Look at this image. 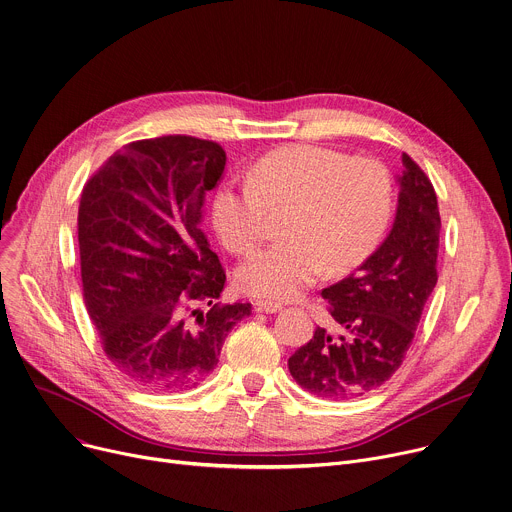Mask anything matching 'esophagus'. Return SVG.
I'll list each match as a JSON object with an SVG mask.
<instances>
[{
	"label": "esophagus",
	"mask_w": 512,
	"mask_h": 512,
	"mask_svg": "<svg viewBox=\"0 0 512 512\" xmlns=\"http://www.w3.org/2000/svg\"><path fill=\"white\" fill-rule=\"evenodd\" d=\"M254 307H256V311H264V313L282 311V305H280V303H274V301H256Z\"/></svg>",
	"instance_id": "esophagus-1"
}]
</instances>
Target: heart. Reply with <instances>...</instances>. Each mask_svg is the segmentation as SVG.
I'll return each mask as SVG.
<instances>
[{
    "instance_id": "1",
    "label": "heart",
    "mask_w": 512,
    "mask_h": 512,
    "mask_svg": "<svg viewBox=\"0 0 512 512\" xmlns=\"http://www.w3.org/2000/svg\"><path fill=\"white\" fill-rule=\"evenodd\" d=\"M270 215H282L285 240L254 254L236 274L254 297L293 299L325 268L358 266L380 242L392 215V177L374 158L295 144L264 154L248 183L230 181L213 199V223L223 246L252 254Z\"/></svg>"
}]
</instances>
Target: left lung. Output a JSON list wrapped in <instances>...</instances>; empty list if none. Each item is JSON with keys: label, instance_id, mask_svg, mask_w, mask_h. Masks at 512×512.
Here are the masks:
<instances>
[{"label": "left lung", "instance_id": "1", "mask_svg": "<svg viewBox=\"0 0 512 512\" xmlns=\"http://www.w3.org/2000/svg\"><path fill=\"white\" fill-rule=\"evenodd\" d=\"M403 166L390 234L356 272L321 291L337 331L317 327L289 358L297 384L321 399H356L399 370L437 285V195L407 152Z\"/></svg>", "mask_w": 512, "mask_h": 512}]
</instances>
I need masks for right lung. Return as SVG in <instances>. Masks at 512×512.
I'll list each match as a JSON object with an SVG mask.
<instances>
[{"instance_id": "add662e5", "label": "right lung", "mask_w": 512, "mask_h": 512, "mask_svg": "<svg viewBox=\"0 0 512 512\" xmlns=\"http://www.w3.org/2000/svg\"><path fill=\"white\" fill-rule=\"evenodd\" d=\"M225 160L213 140H136L83 187V299L107 360L140 388L197 386L227 333L252 313L250 303H217L225 270L201 232L205 193Z\"/></svg>"}]
</instances>
